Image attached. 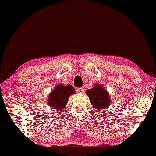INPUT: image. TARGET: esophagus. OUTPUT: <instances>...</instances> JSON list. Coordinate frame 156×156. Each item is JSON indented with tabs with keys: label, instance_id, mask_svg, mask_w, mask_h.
I'll return each instance as SVG.
<instances>
[{
	"label": "esophagus",
	"instance_id": "1",
	"mask_svg": "<svg viewBox=\"0 0 156 156\" xmlns=\"http://www.w3.org/2000/svg\"><path fill=\"white\" fill-rule=\"evenodd\" d=\"M76 92L78 94H83L84 92V88H77Z\"/></svg>",
	"mask_w": 156,
	"mask_h": 156
}]
</instances>
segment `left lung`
<instances>
[{
  "mask_svg": "<svg viewBox=\"0 0 156 156\" xmlns=\"http://www.w3.org/2000/svg\"><path fill=\"white\" fill-rule=\"evenodd\" d=\"M86 93L94 108L105 109L110 105L109 95L101 85H95L92 89L87 90Z\"/></svg>",
  "mask_w": 156,
  "mask_h": 156,
  "instance_id": "obj_1",
  "label": "left lung"
}]
</instances>
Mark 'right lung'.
I'll return each mask as SVG.
<instances>
[{
	"label": "right lung",
	"instance_id": "1",
	"mask_svg": "<svg viewBox=\"0 0 156 156\" xmlns=\"http://www.w3.org/2000/svg\"><path fill=\"white\" fill-rule=\"evenodd\" d=\"M75 89L72 85L63 86L62 84H57L54 90L50 94L48 104L51 108L62 110L66 105L69 97L75 93Z\"/></svg>",
	"mask_w": 156,
	"mask_h": 156
}]
</instances>
